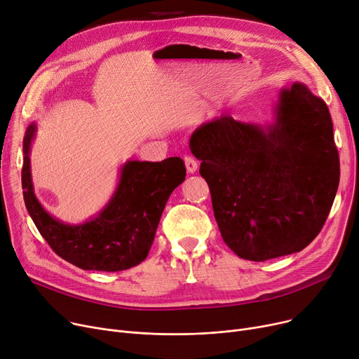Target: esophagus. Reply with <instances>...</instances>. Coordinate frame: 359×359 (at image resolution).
Instances as JSON below:
<instances>
[{
	"label": "esophagus",
	"instance_id": "1",
	"mask_svg": "<svg viewBox=\"0 0 359 359\" xmlns=\"http://www.w3.org/2000/svg\"><path fill=\"white\" fill-rule=\"evenodd\" d=\"M184 165H186V170H187V173H189V175L196 173L198 163H196L195 158H192V157H189V156H186V157H184Z\"/></svg>",
	"mask_w": 359,
	"mask_h": 359
}]
</instances>
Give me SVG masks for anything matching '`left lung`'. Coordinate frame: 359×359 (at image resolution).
Masks as SVG:
<instances>
[{"label":"left lung","mask_w":359,"mask_h":359,"mask_svg":"<svg viewBox=\"0 0 359 359\" xmlns=\"http://www.w3.org/2000/svg\"><path fill=\"white\" fill-rule=\"evenodd\" d=\"M189 148L222 240L238 257L297 253L322 230L341 167L329 107L306 84L279 88L271 123L227 113L198 126Z\"/></svg>","instance_id":"1"}]
</instances>
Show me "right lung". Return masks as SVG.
Returning a JSON list of instances; mask_svg holds the SVG:
<instances>
[{
  "mask_svg": "<svg viewBox=\"0 0 359 359\" xmlns=\"http://www.w3.org/2000/svg\"><path fill=\"white\" fill-rule=\"evenodd\" d=\"M36 130L37 125L32 122L23 140V198L36 229L52 250L84 271L116 272L140 265L154 241L170 195L184 180L182 158L125 161L116 189L103 208L83 222L69 224L50 215L34 194L30 151Z\"/></svg>",
  "mask_w": 359,
  "mask_h": 359,
  "instance_id": "1",
  "label": "right lung"
}]
</instances>
